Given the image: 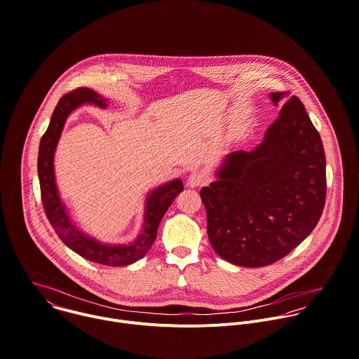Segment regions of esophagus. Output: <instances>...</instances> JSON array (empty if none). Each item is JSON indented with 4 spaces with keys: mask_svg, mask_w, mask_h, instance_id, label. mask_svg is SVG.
Instances as JSON below:
<instances>
[{
    "mask_svg": "<svg viewBox=\"0 0 359 359\" xmlns=\"http://www.w3.org/2000/svg\"><path fill=\"white\" fill-rule=\"evenodd\" d=\"M203 181H205V175L201 171H194L189 174V177L187 180V185L191 188H196V187L202 185Z\"/></svg>",
    "mask_w": 359,
    "mask_h": 359,
    "instance_id": "esophagus-1",
    "label": "esophagus"
}]
</instances>
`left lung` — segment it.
Here are the masks:
<instances>
[{
  "mask_svg": "<svg viewBox=\"0 0 359 359\" xmlns=\"http://www.w3.org/2000/svg\"><path fill=\"white\" fill-rule=\"evenodd\" d=\"M278 119L251 151L226 154L201 189L208 237L219 257L247 268L276 262L316 227L325 202V156L303 104L289 93Z\"/></svg>",
  "mask_w": 359,
  "mask_h": 359,
  "instance_id": "1",
  "label": "left lung"
}]
</instances>
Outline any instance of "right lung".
I'll return each instance as SVG.
<instances>
[{
  "instance_id": "1",
  "label": "right lung",
  "mask_w": 359,
  "mask_h": 359,
  "mask_svg": "<svg viewBox=\"0 0 359 359\" xmlns=\"http://www.w3.org/2000/svg\"><path fill=\"white\" fill-rule=\"evenodd\" d=\"M88 104L105 109L108 107V100L90 88H77L65 95L53 111L49 128L41 140L38 154V175L42 202L50 224L69 248L86 259L101 265L125 266L139 261L147 254L157 237L158 224L163 216L174 202L175 196L182 192L184 184L180 178H175L156 187L147 194L144 201L143 227L132 243L109 244L83 231L73 222L67 206L60 198L55 175V153L70 114Z\"/></svg>"
}]
</instances>
